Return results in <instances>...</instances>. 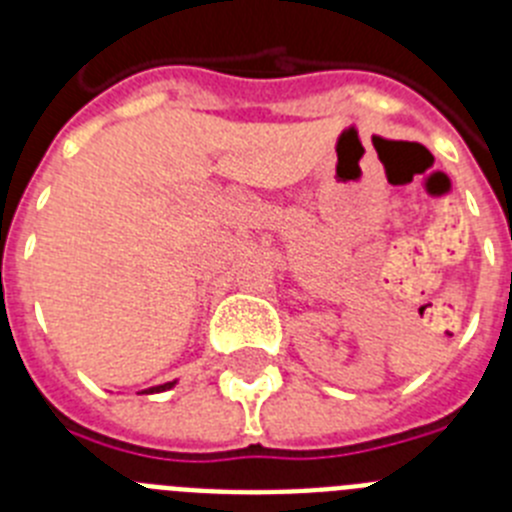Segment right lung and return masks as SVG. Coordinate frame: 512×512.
<instances>
[{
  "instance_id": "obj_1",
  "label": "right lung",
  "mask_w": 512,
  "mask_h": 512,
  "mask_svg": "<svg viewBox=\"0 0 512 512\" xmlns=\"http://www.w3.org/2000/svg\"><path fill=\"white\" fill-rule=\"evenodd\" d=\"M169 387H174V382H166V384H158V387H151V390H146V392H164V390H169Z\"/></svg>"
}]
</instances>
